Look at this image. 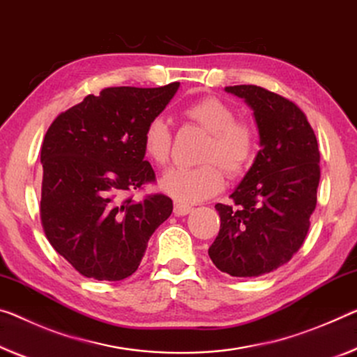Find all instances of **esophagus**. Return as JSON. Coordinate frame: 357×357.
I'll use <instances>...</instances> for the list:
<instances>
[{
    "label": "esophagus",
    "mask_w": 357,
    "mask_h": 357,
    "mask_svg": "<svg viewBox=\"0 0 357 357\" xmlns=\"http://www.w3.org/2000/svg\"><path fill=\"white\" fill-rule=\"evenodd\" d=\"M191 211H193V207L188 204H182V202H175V206H174V213L178 217L186 215V213H190Z\"/></svg>",
    "instance_id": "obj_1"
}]
</instances>
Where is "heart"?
<instances>
[{
	"label": "heart",
	"mask_w": 357,
	"mask_h": 357,
	"mask_svg": "<svg viewBox=\"0 0 357 357\" xmlns=\"http://www.w3.org/2000/svg\"><path fill=\"white\" fill-rule=\"evenodd\" d=\"M188 121L199 126L209 139L199 153L202 164L195 167H172L160 178L162 191L182 202L211 197L223 188L225 175L236 178L245 172L255 156L257 134L244 119H236L231 105L218 97H202L182 109ZM172 135L167 123L156 116L145 126L142 146L155 166H166L171 156Z\"/></svg>",
	"instance_id": "obj_1"
}]
</instances>
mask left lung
Wrapping results in <instances>:
<instances>
[{
    "label": "left lung",
    "instance_id": "left-lung-1",
    "mask_svg": "<svg viewBox=\"0 0 357 357\" xmlns=\"http://www.w3.org/2000/svg\"><path fill=\"white\" fill-rule=\"evenodd\" d=\"M254 109L261 150L243 182L215 204L220 231L209 248L218 270L257 278L286 265L310 229L319 185V148L292 100L254 84L227 87Z\"/></svg>",
    "mask_w": 357,
    "mask_h": 357
}]
</instances>
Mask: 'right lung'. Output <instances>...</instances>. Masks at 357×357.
<instances>
[{
  "instance_id": "1",
  "label": "right lung",
  "mask_w": 357,
  "mask_h": 357,
  "mask_svg": "<svg viewBox=\"0 0 357 357\" xmlns=\"http://www.w3.org/2000/svg\"><path fill=\"white\" fill-rule=\"evenodd\" d=\"M178 86L107 87L49 126L41 146V225L57 254L86 278H129L172 213L166 195L135 201L128 193L156 182L142 137Z\"/></svg>"
}]
</instances>
